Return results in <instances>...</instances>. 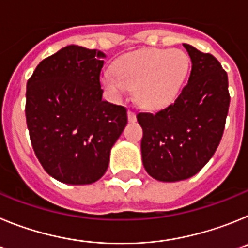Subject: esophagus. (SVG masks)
<instances>
[{
	"label": "esophagus",
	"instance_id": "34e87169",
	"mask_svg": "<svg viewBox=\"0 0 248 248\" xmlns=\"http://www.w3.org/2000/svg\"><path fill=\"white\" fill-rule=\"evenodd\" d=\"M128 119H129V122H135V120H137V114H135L134 110L129 109V110H128Z\"/></svg>",
	"mask_w": 248,
	"mask_h": 248
}]
</instances>
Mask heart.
<instances>
[{
	"mask_svg": "<svg viewBox=\"0 0 248 248\" xmlns=\"http://www.w3.org/2000/svg\"><path fill=\"white\" fill-rule=\"evenodd\" d=\"M189 65V57L181 49L146 48L120 57L114 71H104L102 83L115 99L134 89L140 105L163 108L181 91Z\"/></svg>",
	"mask_w": 248,
	"mask_h": 248,
	"instance_id": "obj_1",
	"label": "heart"
}]
</instances>
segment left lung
<instances>
[{
	"label": "left lung",
	"instance_id": "obj_1",
	"mask_svg": "<svg viewBox=\"0 0 248 248\" xmlns=\"http://www.w3.org/2000/svg\"><path fill=\"white\" fill-rule=\"evenodd\" d=\"M191 58L189 80L156 113H138L145 170L159 181L189 179L207 164L222 138L230 107L227 73L212 54L184 45Z\"/></svg>",
	"mask_w": 248,
	"mask_h": 248
}]
</instances>
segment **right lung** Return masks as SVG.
Wrapping results in <instances>:
<instances>
[{
    "label": "right lung",
    "mask_w": 248,
    "mask_h": 248,
    "mask_svg": "<svg viewBox=\"0 0 248 248\" xmlns=\"http://www.w3.org/2000/svg\"><path fill=\"white\" fill-rule=\"evenodd\" d=\"M102 57L97 49L67 46L43 59L27 82L31 144L43 169L61 183L99 180L128 123L125 107L102 99Z\"/></svg>",
    "instance_id": "1"
}]
</instances>
